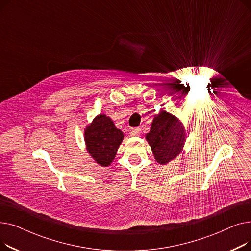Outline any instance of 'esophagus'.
Returning <instances> with one entry per match:
<instances>
[{"label":"esophagus","instance_id":"1","mask_svg":"<svg viewBox=\"0 0 251 251\" xmlns=\"http://www.w3.org/2000/svg\"><path fill=\"white\" fill-rule=\"evenodd\" d=\"M139 133H140V128H133L130 131L131 136H137V135H139Z\"/></svg>","mask_w":251,"mask_h":251}]
</instances>
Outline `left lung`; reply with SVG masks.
<instances>
[{"label":"left lung","mask_w":251,"mask_h":251,"mask_svg":"<svg viewBox=\"0 0 251 251\" xmlns=\"http://www.w3.org/2000/svg\"><path fill=\"white\" fill-rule=\"evenodd\" d=\"M185 138V129L179 119L164 110L154 115L146 136L155 161L161 165L174 160L182 151Z\"/></svg>","instance_id":"left-lung-1"}]
</instances>
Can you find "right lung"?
I'll list each match as a JSON object with an SVG mask.
<instances>
[{"label":"right lung","mask_w":251,"mask_h":251,"mask_svg":"<svg viewBox=\"0 0 251 251\" xmlns=\"http://www.w3.org/2000/svg\"><path fill=\"white\" fill-rule=\"evenodd\" d=\"M123 138L122 131L116 128L112 119L103 114L98 115L84 130L86 150L102 167H108L113 162Z\"/></svg>","instance_id":"obj_1"}]
</instances>
